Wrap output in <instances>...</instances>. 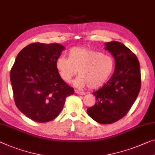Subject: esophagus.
<instances>
[{
	"mask_svg": "<svg viewBox=\"0 0 155 155\" xmlns=\"http://www.w3.org/2000/svg\"><path fill=\"white\" fill-rule=\"evenodd\" d=\"M75 92L78 94H81V95H84V94H85V92H83V91H78V90H76L75 91Z\"/></svg>",
	"mask_w": 155,
	"mask_h": 155,
	"instance_id": "obj_1",
	"label": "esophagus"
}]
</instances>
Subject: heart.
Segmentation results:
<instances>
[{"mask_svg":"<svg viewBox=\"0 0 155 155\" xmlns=\"http://www.w3.org/2000/svg\"><path fill=\"white\" fill-rule=\"evenodd\" d=\"M61 77L70 82L77 72L79 76L73 81L78 87L88 86L96 89L101 86L111 75L114 59L109 55L85 47H74L68 51V58L61 56L55 62Z\"/></svg>","mask_w":155,"mask_h":155,"instance_id":"obj_1","label":"heart"}]
</instances>
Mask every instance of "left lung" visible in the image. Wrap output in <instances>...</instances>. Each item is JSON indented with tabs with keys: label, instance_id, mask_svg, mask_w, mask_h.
Here are the masks:
<instances>
[{
	"label": "left lung",
	"instance_id": "8db88e82",
	"mask_svg": "<svg viewBox=\"0 0 155 155\" xmlns=\"http://www.w3.org/2000/svg\"><path fill=\"white\" fill-rule=\"evenodd\" d=\"M115 60L114 74L104 86L93 92L97 102L87 114L100 124H111L127 114L140 89V70L137 57L118 41L104 44Z\"/></svg>",
	"mask_w": 155,
	"mask_h": 155
}]
</instances>
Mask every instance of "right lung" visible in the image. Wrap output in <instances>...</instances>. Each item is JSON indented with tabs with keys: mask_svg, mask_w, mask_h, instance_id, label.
Segmentation results:
<instances>
[{
	"mask_svg": "<svg viewBox=\"0 0 155 155\" xmlns=\"http://www.w3.org/2000/svg\"><path fill=\"white\" fill-rule=\"evenodd\" d=\"M64 47L60 44L33 43L18 53L10 71L16 106L38 122L55 118L65 99L74 94L55 67Z\"/></svg>",
	"mask_w": 155,
	"mask_h": 155,
	"instance_id": "add662e5",
	"label": "right lung"
}]
</instances>
